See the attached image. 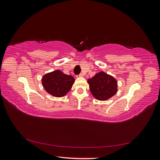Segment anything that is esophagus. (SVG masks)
I'll use <instances>...</instances> for the list:
<instances>
[{
	"mask_svg": "<svg viewBox=\"0 0 160 160\" xmlns=\"http://www.w3.org/2000/svg\"><path fill=\"white\" fill-rule=\"evenodd\" d=\"M83 76H84V75H83L82 73H80V75H78V77H80V78H82V77H83Z\"/></svg>",
	"mask_w": 160,
	"mask_h": 160,
	"instance_id": "1",
	"label": "esophagus"
}]
</instances>
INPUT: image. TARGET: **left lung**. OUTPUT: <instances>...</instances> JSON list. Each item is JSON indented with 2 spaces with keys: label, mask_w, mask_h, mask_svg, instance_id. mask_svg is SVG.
Returning <instances> with one entry per match:
<instances>
[{
  "label": "left lung",
  "mask_w": 160,
  "mask_h": 160,
  "mask_svg": "<svg viewBox=\"0 0 160 160\" xmlns=\"http://www.w3.org/2000/svg\"><path fill=\"white\" fill-rule=\"evenodd\" d=\"M88 82L92 96L99 101H106L118 92V82L112 75L101 71L89 78Z\"/></svg>",
  "instance_id": "1"
}]
</instances>
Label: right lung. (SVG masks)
I'll return each mask as SVG.
<instances>
[{"label": "right lung", "mask_w": 160, "mask_h": 160, "mask_svg": "<svg viewBox=\"0 0 160 160\" xmlns=\"http://www.w3.org/2000/svg\"><path fill=\"white\" fill-rule=\"evenodd\" d=\"M75 82L72 75H66L59 70L43 75L42 84L45 91L55 97H63L72 88Z\"/></svg>", "instance_id": "1"}]
</instances>
